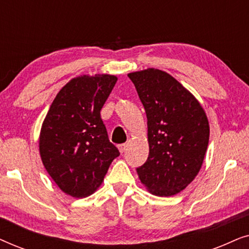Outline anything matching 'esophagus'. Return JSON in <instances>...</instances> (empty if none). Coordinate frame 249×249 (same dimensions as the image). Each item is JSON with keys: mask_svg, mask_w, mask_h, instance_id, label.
Segmentation results:
<instances>
[{"mask_svg": "<svg viewBox=\"0 0 249 249\" xmlns=\"http://www.w3.org/2000/svg\"><path fill=\"white\" fill-rule=\"evenodd\" d=\"M125 147H127V145H125V144H120L118 146V148H119V151H120V153H124L125 151Z\"/></svg>", "mask_w": 249, "mask_h": 249, "instance_id": "34e87169", "label": "esophagus"}]
</instances>
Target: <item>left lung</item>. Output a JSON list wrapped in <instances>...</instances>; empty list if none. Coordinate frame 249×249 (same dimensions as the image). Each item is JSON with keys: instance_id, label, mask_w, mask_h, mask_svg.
Wrapping results in <instances>:
<instances>
[{"instance_id": "1", "label": "left lung", "mask_w": 249, "mask_h": 249, "mask_svg": "<svg viewBox=\"0 0 249 249\" xmlns=\"http://www.w3.org/2000/svg\"><path fill=\"white\" fill-rule=\"evenodd\" d=\"M147 117L148 159L137 169L149 193L169 197L198 175L210 138V124L198 100L165 71L128 73Z\"/></svg>"}]
</instances>
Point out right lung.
<instances>
[{"instance_id":"add662e5","label":"right lung","mask_w":249,"mask_h":249,"mask_svg":"<svg viewBox=\"0 0 249 249\" xmlns=\"http://www.w3.org/2000/svg\"><path fill=\"white\" fill-rule=\"evenodd\" d=\"M118 77L72 78L54 98L39 134V154L57 187L76 198L90 196L120 155L108 141L101 110Z\"/></svg>"}]
</instances>
